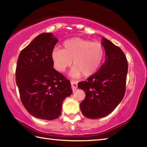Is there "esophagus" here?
<instances>
[{
  "label": "esophagus",
  "mask_w": 147,
  "mask_h": 147,
  "mask_svg": "<svg viewBox=\"0 0 147 147\" xmlns=\"http://www.w3.org/2000/svg\"><path fill=\"white\" fill-rule=\"evenodd\" d=\"M71 88H72V89H73V91H75L77 89V88H78V86H77L76 82H74V81H72L71 82Z\"/></svg>",
  "instance_id": "34e87169"
}]
</instances>
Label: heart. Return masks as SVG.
Instances as JSON below:
<instances>
[{"mask_svg":"<svg viewBox=\"0 0 147 147\" xmlns=\"http://www.w3.org/2000/svg\"><path fill=\"white\" fill-rule=\"evenodd\" d=\"M54 67L64 72L73 61L74 67L70 75L78 78L82 75L89 76L100 67L104 58V49L100 43L87 39L74 38L63 43V49L55 48L51 53Z\"/></svg>","mask_w":147,"mask_h":147,"instance_id":"b5f03b06","label":"heart"}]
</instances>
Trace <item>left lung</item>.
<instances>
[{
    "label": "left lung",
    "mask_w": 147,
    "mask_h": 147,
    "mask_svg": "<svg viewBox=\"0 0 147 147\" xmlns=\"http://www.w3.org/2000/svg\"><path fill=\"white\" fill-rule=\"evenodd\" d=\"M106 53L105 61L96 73L78 88L85 91L80 104L82 113L89 119L106 117L116 108L125 94L128 61L123 51L106 38L102 39Z\"/></svg>",
    "instance_id": "left-lung-1"
}]
</instances>
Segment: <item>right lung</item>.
Returning <instances> with one entry per match:
<instances>
[{
  "label": "right lung",
  "mask_w": 147,
  "mask_h": 147,
  "mask_svg": "<svg viewBox=\"0 0 147 147\" xmlns=\"http://www.w3.org/2000/svg\"><path fill=\"white\" fill-rule=\"evenodd\" d=\"M58 39L52 33L39 34L20 53L16 80L24 108L35 117H59L65 98L72 94L70 81L53 68L52 51Z\"/></svg>",
  "instance_id": "obj_1"
}]
</instances>
